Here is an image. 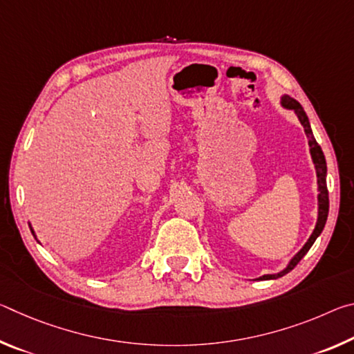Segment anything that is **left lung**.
<instances>
[{
  "label": "left lung",
  "mask_w": 354,
  "mask_h": 354,
  "mask_svg": "<svg viewBox=\"0 0 354 354\" xmlns=\"http://www.w3.org/2000/svg\"><path fill=\"white\" fill-rule=\"evenodd\" d=\"M281 106L286 107V109H292L293 112L297 113V117L299 120V123L303 124L304 128V134L308 136V143H309V151H310V158H313V162L315 165V173H317V185H319V196H317V200H319V215H317V223L313 231V234L309 236L308 242L303 245V248L298 251V253L292 257L287 263V267L284 270H281L279 273H274V274H263L259 279H277L284 277L286 273H289L290 270H293V267L297 266V263L303 259V256L308 253L309 248L313 247L315 239L322 234L323 227H325L326 223V218H328V211H329V200H328V187H326V160H325V154H323L322 148L319 143H317L315 137L313 134V129H310V124H309V118L306 115V112L301 107V104L298 103L297 100L290 98L289 95H283L281 97Z\"/></svg>",
  "instance_id": "1"
}]
</instances>
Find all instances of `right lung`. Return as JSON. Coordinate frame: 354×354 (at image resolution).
Masks as SVG:
<instances>
[{
    "label": "right lung",
    "mask_w": 354,
    "mask_h": 354,
    "mask_svg": "<svg viewBox=\"0 0 354 354\" xmlns=\"http://www.w3.org/2000/svg\"><path fill=\"white\" fill-rule=\"evenodd\" d=\"M31 232H32V234H34V230H32V227H31ZM34 237H35V234H34Z\"/></svg>",
    "instance_id": "add662e5"
}]
</instances>
